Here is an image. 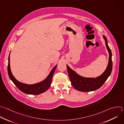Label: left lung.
I'll return each mask as SVG.
<instances>
[{"instance_id": "obj_1", "label": "left lung", "mask_w": 124, "mask_h": 124, "mask_svg": "<svg viewBox=\"0 0 124 124\" xmlns=\"http://www.w3.org/2000/svg\"><path fill=\"white\" fill-rule=\"evenodd\" d=\"M103 37L105 40L106 46L109 53V59L107 67L101 75L95 78L82 77L77 74L66 65L71 84L76 90L79 91L87 92L98 89L103 85L111 74L112 68L111 51L108 46L106 37L105 36H103Z\"/></svg>"}]
</instances>
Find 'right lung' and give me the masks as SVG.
<instances>
[{"instance_id":"right-lung-1","label":"right lung","mask_w":124,"mask_h":124,"mask_svg":"<svg viewBox=\"0 0 124 124\" xmlns=\"http://www.w3.org/2000/svg\"><path fill=\"white\" fill-rule=\"evenodd\" d=\"M57 65H56L52 69V70H51L47 77L43 81L31 85L26 84L18 81L16 79V78L13 75L10 68L9 55L8 58V73L10 79L12 80L14 83L21 92L26 94L38 95L47 91L50 86L52 82L53 75L57 67Z\"/></svg>"}]
</instances>
